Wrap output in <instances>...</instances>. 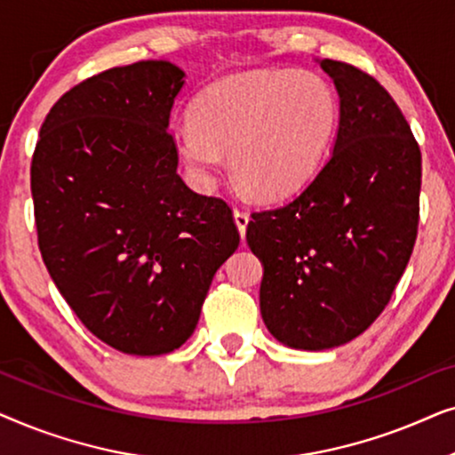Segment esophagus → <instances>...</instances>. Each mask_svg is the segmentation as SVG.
<instances>
[{"label":"esophagus","instance_id":"esophagus-1","mask_svg":"<svg viewBox=\"0 0 455 455\" xmlns=\"http://www.w3.org/2000/svg\"><path fill=\"white\" fill-rule=\"evenodd\" d=\"M234 221H235V226H238L240 235H242V238H244L246 226H248V221H251V215H248L244 209H235L234 211Z\"/></svg>","mask_w":455,"mask_h":455}]
</instances>
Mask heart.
Here are the masks:
<instances>
[{"label": "heart", "mask_w": 455, "mask_h": 455, "mask_svg": "<svg viewBox=\"0 0 455 455\" xmlns=\"http://www.w3.org/2000/svg\"><path fill=\"white\" fill-rule=\"evenodd\" d=\"M338 124V99L316 74L251 72L207 86L176 128L192 178L211 184L229 151L234 178L259 198H282L319 170Z\"/></svg>", "instance_id": "1"}]
</instances>
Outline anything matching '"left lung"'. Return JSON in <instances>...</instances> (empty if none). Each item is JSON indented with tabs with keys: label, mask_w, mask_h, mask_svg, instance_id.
<instances>
[{
	"label": "left lung",
	"mask_w": 455,
	"mask_h": 455,
	"mask_svg": "<svg viewBox=\"0 0 455 455\" xmlns=\"http://www.w3.org/2000/svg\"><path fill=\"white\" fill-rule=\"evenodd\" d=\"M321 68L339 95L333 153L300 195L246 228L263 260L267 329L315 352L358 338L387 307L419 232L422 176L419 142L389 92L356 66Z\"/></svg>",
	"instance_id": "left-lung-1"
}]
</instances>
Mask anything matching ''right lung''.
Listing matches in <instances>:
<instances>
[{
    "label": "right lung",
    "instance_id": "right-lung-1",
    "mask_svg": "<svg viewBox=\"0 0 455 455\" xmlns=\"http://www.w3.org/2000/svg\"><path fill=\"white\" fill-rule=\"evenodd\" d=\"M182 86L164 60L83 80L49 109L30 164L49 275L92 335L136 356L190 338L240 244L229 204L178 176L167 126Z\"/></svg>",
    "mask_w": 455,
    "mask_h": 455
}]
</instances>
